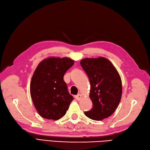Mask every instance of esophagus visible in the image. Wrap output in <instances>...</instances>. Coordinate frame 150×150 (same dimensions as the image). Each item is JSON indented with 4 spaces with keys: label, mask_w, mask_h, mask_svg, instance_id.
I'll return each mask as SVG.
<instances>
[{
    "label": "esophagus",
    "mask_w": 150,
    "mask_h": 150,
    "mask_svg": "<svg viewBox=\"0 0 150 150\" xmlns=\"http://www.w3.org/2000/svg\"><path fill=\"white\" fill-rule=\"evenodd\" d=\"M82 97V96L81 94H78L77 95H76V96H75V98H76V100L79 101V100H81Z\"/></svg>",
    "instance_id": "obj_1"
}]
</instances>
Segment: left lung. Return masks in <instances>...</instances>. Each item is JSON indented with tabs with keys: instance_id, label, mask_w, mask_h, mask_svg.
<instances>
[{
	"instance_id": "8db88e82",
	"label": "left lung",
	"mask_w": 150,
	"mask_h": 150,
	"mask_svg": "<svg viewBox=\"0 0 150 150\" xmlns=\"http://www.w3.org/2000/svg\"><path fill=\"white\" fill-rule=\"evenodd\" d=\"M81 64L89 79V97L93 102L92 109L85 115L96 121L109 117L117 109L122 95L119 73L110 61L102 57L83 59Z\"/></svg>"
}]
</instances>
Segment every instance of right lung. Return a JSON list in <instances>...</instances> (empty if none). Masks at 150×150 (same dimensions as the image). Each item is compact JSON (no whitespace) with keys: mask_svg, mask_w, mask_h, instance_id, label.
<instances>
[{"mask_svg":"<svg viewBox=\"0 0 150 150\" xmlns=\"http://www.w3.org/2000/svg\"><path fill=\"white\" fill-rule=\"evenodd\" d=\"M74 64L68 57H48L38 64L34 72L30 93L40 116L57 120L63 117L74 100L68 91L64 75Z\"/></svg>","mask_w":150,"mask_h":150,"instance_id":"1","label":"right lung"}]
</instances>
